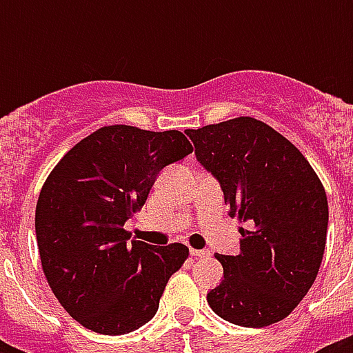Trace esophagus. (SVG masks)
<instances>
[{
    "instance_id": "1",
    "label": "esophagus",
    "mask_w": 353,
    "mask_h": 353,
    "mask_svg": "<svg viewBox=\"0 0 353 353\" xmlns=\"http://www.w3.org/2000/svg\"><path fill=\"white\" fill-rule=\"evenodd\" d=\"M207 254H210V252L207 251V249H190V256H194V258L207 256Z\"/></svg>"
}]
</instances>
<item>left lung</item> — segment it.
I'll return each mask as SVG.
<instances>
[{
    "instance_id": "8db88e82",
    "label": "left lung",
    "mask_w": 353,
    "mask_h": 353,
    "mask_svg": "<svg viewBox=\"0 0 353 353\" xmlns=\"http://www.w3.org/2000/svg\"><path fill=\"white\" fill-rule=\"evenodd\" d=\"M220 181L229 214L243 221L240 252L218 254L223 280L207 293L216 315L263 328L290 315L317 279L328 232L319 176L284 135L252 117L185 132Z\"/></svg>"
}]
</instances>
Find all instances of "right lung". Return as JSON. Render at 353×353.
I'll return each mask as SVG.
<instances>
[{
	"mask_svg": "<svg viewBox=\"0 0 353 353\" xmlns=\"http://www.w3.org/2000/svg\"><path fill=\"white\" fill-rule=\"evenodd\" d=\"M192 154L177 130L104 126L52 168L36 203L41 269L63 310L84 328L130 334L154 317L188 247L148 245L124 229L166 165Z\"/></svg>",
	"mask_w": 353,
	"mask_h": 353,
	"instance_id": "1",
	"label": "right lung"
}]
</instances>
